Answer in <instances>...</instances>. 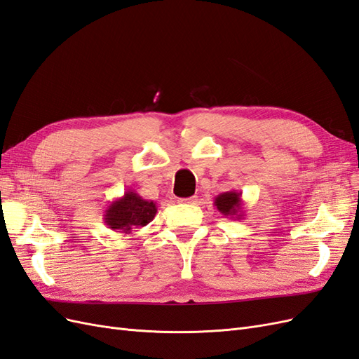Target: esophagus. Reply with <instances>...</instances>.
<instances>
[{"label": "esophagus", "mask_w": 359, "mask_h": 359, "mask_svg": "<svg viewBox=\"0 0 359 359\" xmlns=\"http://www.w3.org/2000/svg\"><path fill=\"white\" fill-rule=\"evenodd\" d=\"M180 202L182 203H190V205H196L199 202L198 196H191V198H184V199H180Z\"/></svg>", "instance_id": "esophagus-1"}]
</instances>
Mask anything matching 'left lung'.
<instances>
[{
	"label": "left lung",
	"mask_w": 359,
	"mask_h": 359,
	"mask_svg": "<svg viewBox=\"0 0 359 359\" xmlns=\"http://www.w3.org/2000/svg\"><path fill=\"white\" fill-rule=\"evenodd\" d=\"M214 205L217 206L224 217L232 220H241L244 217V211H243V199H241V191H226V193H220L219 196L214 198Z\"/></svg>",
	"instance_id": "left-lung-1"
}]
</instances>
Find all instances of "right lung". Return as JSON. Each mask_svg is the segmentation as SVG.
I'll return each instance as SVG.
<instances>
[{
  "label": "right lung",
  "instance_id": "right-lung-1",
  "mask_svg": "<svg viewBox=\"0 0 359 359\" xmlns=\"http://www.w3.org/2000/svg\"><path fill=\"white\" fill-rule=\"evenodd\" d=\"M157 214L153 201H145L135 190H127L104 210L103 220L109 229L119 233H132L136 227H144Z\"/></svg>",
  "mask_w": 359,
  "mask_h": 359
}]
</instances>
